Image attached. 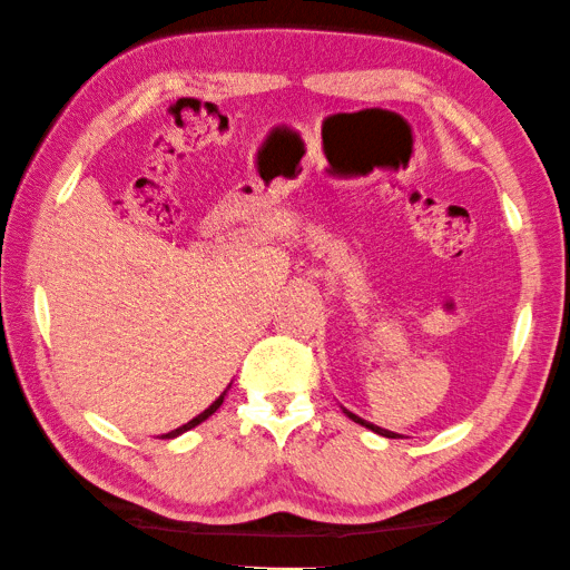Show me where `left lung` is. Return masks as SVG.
Masks as SVG:
<instances>
[{"label": "left lung", "instance_id": "left-lung-1", "mask_svg": "<svg viewBox=\"0 0 570 570\" xmlns=\"http://www.w3.org/2000/svg\"><path fill=\"white\" fill-rule=\"evenodd\" d=\"M346 414L353 419V422L361 424V426H368V429H373V432H376V434L391 436V440H394V436H399V434H394V432H386V429H381V426H373V424H368V422H363V419H361V416H356V414H351V412H346Z\"/></svg>", "mask_w": 570, "mask_h": 570}]
</instances>
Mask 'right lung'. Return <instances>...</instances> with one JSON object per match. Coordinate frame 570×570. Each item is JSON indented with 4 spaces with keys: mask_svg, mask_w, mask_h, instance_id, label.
I'll return each mask as SVG.
<instances>
[{
    "mask_svg": "<svg viewBox=\"0 0 570 570\" xmlns=\"http://www.w3.org/2000/svg\"><path fill=\"white\" fill-rule=\"evenodd\" d=\"M222 401H224V394L217 399V401H214V404L209 406V409H204V412L199 414V416H194L191 419V422H186L184 426H179V429H174V432H169V434H164V440H171V436H176V434H181V432H186V429H194V426H197V424H202L204 422V419H209L214 412H217V409L222 406Z\"/></svg>",
    "mask_w": 570,
    "mask_h": 570,
    "instance_id": "1",
    "label": "right lung"
}]
</instances>
